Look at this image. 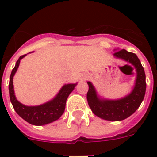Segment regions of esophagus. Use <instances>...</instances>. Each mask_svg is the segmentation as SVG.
I'll use <instances>...</instances> for the list:
<instances>
[{"instance_id": "1", "label": "esophagus", "mask_w": 157, "mask_h": 157, "mask_svg": "<svg viewBox=\"0 0 157 157\" xmlns=\"http://www.w3.org/2000/svg\"><path fill=\"white\" fill-rule=\"evenodd\" d=\"M87 78H88V76H87V75H85V76H83V77H82V80L85 81V80H86Z\"/></svg>"}]
</instances>
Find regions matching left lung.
I'll return each mask as SVG.
<instances>
[{"mask_svg": "<svg viewBox=\"0 0 157 157\" xmlns=\"http://www.w3.org/2000/svg\"><path fill=\"white\" fill-rule=\"evenodd\" d=\"M114 56L129 62L136 69V83L133 91L130 94L121 99L103 100L98 98L93 85L88 82L87 101L92 112L97 117L107 121H118L131 116L139 107L146 91V76L144 67L135 54L125 50H121L116 51Z\"/></svg>", "mask_w": 157, "mask_h": 157, "instance_id": "8db88e82", "label": "left lung"}]
</instances>
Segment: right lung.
Instances as JSON below:
<instances>
[{
    "label": "right lung",
    "mask_w": 157,
    "mask_h": 157,
    "mask_svg": "<svg viewBox=\"0 0 157 157\" xmlns=\"http://www.w3.org/2000/svg\"><path fill=\"white\" fill-rule=\"evenodd\" d=\"M22 55L16 62L15 67L11 71L9 83V92L11 103L13 105V109L26 121L34 125H43L49 124L56 121L61 117L65 110L66 101L69 94L74 90L76 84H67L63 86L59 93L53 100L45 103V104L36 106V107H28L18 102L14 95L13 86V77L18 67L20 60L25 56Z\"/></svg>",
    "instance_id": "obj_1"
}]
</instances>
